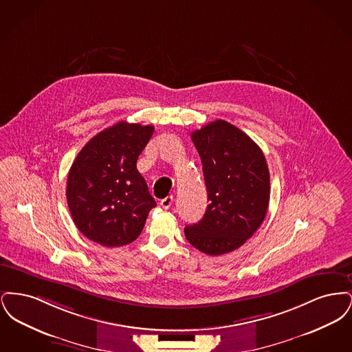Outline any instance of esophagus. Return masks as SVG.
Masks as SVG:
<instances>
[{"mask_svg":"<svg viewBox=\"0 0 352 352\" xmlns=\"http://www.w3.org/2000/svg\"><path fill=\"white\" fill-rule=\"evenodd\" d=\"M173 201H174V198L170 195V197H166V198H164L162 201H161V206H162V208H165V210H168L171 207V204H173Z\"/></svg>","mask_w":352,"mask_h":352,"instance_id":"34e87169","label":"esophagus"}]
</instances>
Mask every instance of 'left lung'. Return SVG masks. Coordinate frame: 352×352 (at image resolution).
<instances>
[{
	"label": "left lung",
	"instance_id": "obj_1",
	"mask_svg": "<svg viewBox=\"0 0 352 352\" xmlns=\"http://www.w3.org/2000/svg\"><path fill=\"white\" fill-rule=\"evenodd\" d=\"M199 153L208 206L203 218L186 226L187 241L220 256L240 248L264 221L270 197L264 153L232 124L217 120L192 132Z\"/></svg>",
	"mask_w": 352,
	"mask_h": 352
}]
</instances>
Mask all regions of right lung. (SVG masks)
Masks as SVG:
<instances>
[{"label": "right lung", "instance_id": "add662e5", "mask_svg": "<svg viewBox=\"0 0 352 352\" xmlns=\"http://www.w3.org/2000/svg\"><path fill=\"white\" fill-rule=\"evenodd\" d=\"M153 132V125L120 121L91 138L75 158L68 173V208L89 240L113 248L141 234L157 203L135 164Z\"/></svg>", "mask_w": 352, "mask_h": 352}]
</instances>
